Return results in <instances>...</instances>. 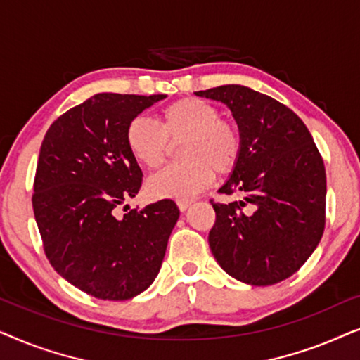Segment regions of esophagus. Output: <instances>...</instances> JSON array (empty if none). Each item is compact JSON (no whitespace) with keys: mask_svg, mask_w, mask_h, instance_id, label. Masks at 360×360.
I'll return each mask as SVG.
<instances>
[{"mask_svg":"<svg viewBox=\"0 0 360 360\" xmlns=\"http://www.w3.org/2000/svg\"><path fill=\"white\" fill-rule=\"evenodd\" d=\"M176 206H179L180 211H186L191 206V200H179L176 201Z\"/></svg>","mask_w":360,"mask_h":360,"instance_id":"1","label":"esophagus"}]
</instances>
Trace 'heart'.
I'll return each instance as SVG.
<instances>
[{"label": "heart", "instance_id": "heart-1", "mask_svg": "<svg viewBox=\"0 0 360 360\" xmlns=\"http://www.w3.org/2000/svg\"><path fill=\"white\" fill-rule=\"evenodd\" d=\"M181 164L170 165L147 180L152 198L188 200L203 191L218 174H229L239 162L243 139L238 126L200 98H181L160 111L159 126L137 116L127 124L126 146L142 167L164 164L170 144H179Z\"/></svg>", "mask_w": 360, "mask_h": 360}]
</instances>
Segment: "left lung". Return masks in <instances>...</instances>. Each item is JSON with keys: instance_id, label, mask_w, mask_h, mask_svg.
Wrapping results in <instances>:
<instances>
[{"instance_id": "1", "label": "left lung", "mask_w": 360, "mask_h": 360, "mask_svg": "<svg viewBox=\"0 0 360 360\" xmlns=\"http://www.w3.org/2000/svg\"><path fill=\"white\" fill-rule=\"evenodd\" d=\"M195 95L224 103L243 139L239 162L219 191H240L244 200H211V252L239 282H282L307 262L326 223V172L313 137L290 108L248 86L223 85ZM248 204L252 215L242 211Z\"/></svg>"}]
</instances>
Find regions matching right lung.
I'll use <instances>...</instances> for the list:
<instances>
[{"mask_svg":"<svg viewBox=\"0 0 360 360\" xmlns=\"http://www.w3.org/2000/svg\"><path fill=\"white\" fill-rule=\"evenodd\" d=\"M164 98L98 93L57 117L42 141L32 208L44 250L57 274L95 298L121 302L149 288L180 216L172 200L116 216L142 184L127 124Z\"/></svg>","mask_w":360,"mask_h":360,"instance_id":"add662e5","label":"right lung"}]
</instances>
